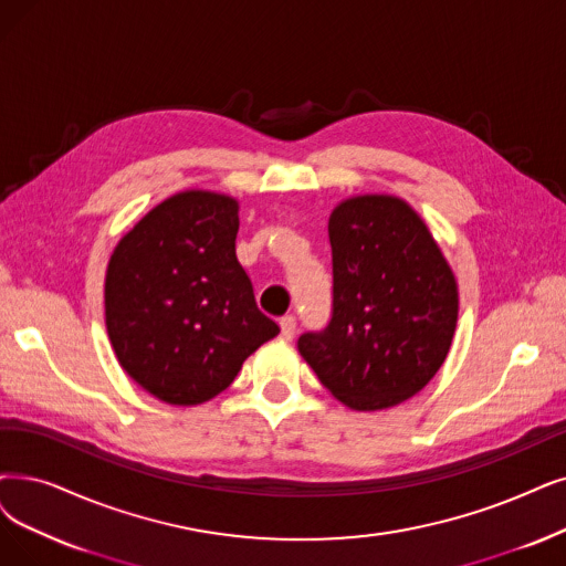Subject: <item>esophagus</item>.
<instances>
[{"mask_svg":"<svg viewBox=\"0 0 566 566\" xmlns=\"http://www.w3.org/2000/svg\"><path fill=\"white\" fill-rule=\"evenodd\" d=\"M295 329H297V318L295 315H283L281 318V336L285 338V342H292V336H295Z\"/></svg>","mask_w":566,"mask_h":566,"instance_id":"34e87169","label":"esophagus"}]
</instances>
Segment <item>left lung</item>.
Segmentation results:
<instances>
[{
	"instance_id": "1",
	"label": "left lung",
	"mask_w": 566,
	"mask_h": 566,
	"mask_svg": "<svg viewBox=\"0 0 566 566\" xmlns=\"http://www.w3.org/2000/svg\"><path fill=\"white\" fill-rule=\"evenodd\" d=\"M332 318L304 332L302 357L355 411H380L420 392L450 350L458 283L406 201L353 197L329 216Z\"/></svg>"
}]
</instances>
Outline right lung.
Segmentation results:
<instances>
[{
  "label": "right lung",
  "instance_id": "add662e5",
  "mask_svg": "<svg viewBox=\"0 0 566 566\" xmlns=\"http://www.w3.org/2000/svg\"><path fill=\"white\" fill-rule=\"evenodd\" d=\"M237 199L190 190L144 216L106 269V329L120 367L160 401L220 395L281 329L237 260Z\"/></svg>",
  "mask_w": 566,
  "mask_h": 566
}]
</instances>
